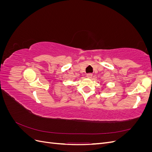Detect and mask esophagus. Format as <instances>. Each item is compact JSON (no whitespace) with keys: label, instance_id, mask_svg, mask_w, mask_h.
Returning <instances> with one entry per match:
<instances>
[{"label":"esophagus","instance_id":"obj_1","mask_svg":"<svg viewBox=\"0 0 152 152\" xmlns=\"http://www.w3.org/2000/svg\"><path fill=\"white\" fill-rule=\"evenodd\" d=\"M86 77H87V78H92V77H93V74H92L91 73H87V75H86Z\"/></svg>","mask_w":152,"mask_h":152}]
</instances>
